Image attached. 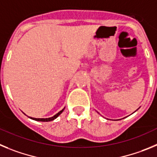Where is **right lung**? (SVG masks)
Instances as JSON below:
<instances>
[{
  "label": "right lung",
  "mask_w": 157,
  "mask_h": 157,
  "mask_svg": "<svg viewBox=\"0 0 157 157\" xmlns=\"http://www.w3.org/2000/svg\"><path fill=\"white\" fill-rule=\"evenodd\" d=\"M65 109V108H63V109L61 110V111H59L58 113H56V115L53 116V117H49V118H33V117H29L30 119L32 120H34V121H42V122H48V121H54L55 119H56L58 117H59L60 114L62 113L63 112V110Z\"/></svg>",
  "instance_id": "obj_1"
}]
</instances>
